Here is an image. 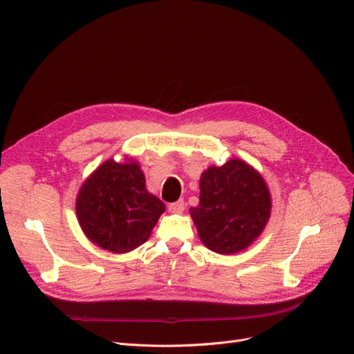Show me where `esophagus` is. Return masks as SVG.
<instances>
[{
	"instance_id": "obj_1",
	"label": "esophagus",
	"mask_w": 354,
	"mask_h": 354,
	"mask_svg": "<svg viewBox=\"0 0 354 354\" xmlns=\"http://www.w3.org/2000/svg\"><path fill=\"white\" fill-rule=\"evenodd\" d=\"M167 209L170 213H182L185 210V203L184 200H178L176 203H170Z\"/></svg>"
}]
</instances>
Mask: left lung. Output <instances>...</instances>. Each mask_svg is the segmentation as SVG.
<instances>
[{"mask_svg": "<svg viewBox=\"0 0 354 354\" xmlns=\"http://www.w3.org/2000/svg\"><path fill=\"white\" fill-rule=\"evenodd\" d=\"M270 210L263 176L241 158H232L201 174L200 203L189 214L204 245L214 253L235 254L263 232Z\"/></svg>", "mask_w": 354, "mask_h": 354, "instance_id": "left-lung-1", "label": "left lung"}]
</instances>
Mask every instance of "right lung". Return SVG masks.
Returning a JSON list of instances; mask_svg holds the SVG:
<instances>
[{
	"mask_svg": "<svg viewBox=\"0 0 354 354\" xmlns=\"http://www.w3.org/2000/svg\"><path fill=\"white\" fill-rule=\"evenodd\" d=\"M165 204L145 188L140 163L109 158L79 188L76 216L85 236L115 254L129 253L151 235Z\"/></svg>",
	"mask_w": 354,
	"mask_h": 354,
	"instance_id": "add662e5",
	"label": "right lung"
}]
</instances>
